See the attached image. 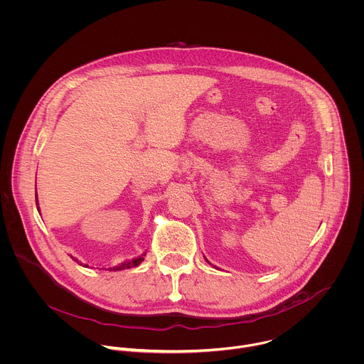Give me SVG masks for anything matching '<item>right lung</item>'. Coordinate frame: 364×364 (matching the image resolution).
<instances>
[{
    "mask_svg": "<svg viewBox=\"0 0 364 364\" xmlns=\"http://www.w3.org/2000/svg\"><path fill=\"white\" fill-rule=\"evenodd\" d=\"M35 198H36V196H35ZM36 205H38V198H36ZM38 208V207H36ZM143 255L141 257H137V258H134V259H132V261H127V262H123L122 265H119V267H114L113 268V271H122V269H126V268H132V267H137L139 264H141L143 262Z\"/></svg>",
    "mask_w": 364,
    "mask_h": 364,
    "instance_id": "right-lung-1",
    "label": "right lung"
}]
</instances>
